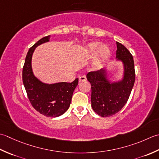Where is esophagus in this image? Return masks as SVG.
<instances>
[{"mask_svg":"<svg viewBox=\"0 0 159 159\" xmlns=\"http://www.w3.org/2000/svg\"><path fill=\"white\" fill-rule=\"evenodd\" d=\"M86 76L84 75H82V76H80L79 77V82H84V81H86Z\"/></svg>","mask_w":159,"mask_h":159,"instance_id":"34e87169","label":"esophagus"}]
</instances>
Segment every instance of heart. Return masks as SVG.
<instances>
[{"label":"heart","instance_id":"heart-1","mask_svg":"<svg viewBox=\"0 0 159 159\" xmlns=\"http://www.w3.org/2000/svg\"><path fill=\"white\" fill-rule=\"evenodd\" d=\"M111 54V51L108 46L102 45L99 42H93L89 44L83 49L82 55L85 58L94 57L93 67L94 69H98L101 68L103 63L108 60Z\"/></svg>","mask_w":159,"mask_h":159}]
</instances>
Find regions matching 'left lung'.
<instances>
[{"label":"left lung","instance_id":"obj_1","mask_svg":"<svg viewBox=\"0 0 159 159\" xmlns=\"http://www.w3.org/2000/svg\"><path fill=\"white\" fill-rule=\"evenodd\" d=\"M116 60L124 66L121 80L111 82L108 70L102 69L89 72L86 78L91 84V106L93 111L102 117L115 115L127 103L135 81L133 57L124 45L116 42Z\"/></svg>","mask_w":159,"mask_h":159}]
</instances>
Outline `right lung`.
Listing matches in <instances>:
<instances>
[{"label":"right lung","mask_w":159,"mask_h":159,"mask_svg":"<svg viewBox=\"0 0 159 159\" xmlns=\"http://www.w3.org/2000/svg\"><path fill=\"white\" fill-rule=\"evenodd\" d=\"M50 35L44 37L31 47L25 58L22 69V82L32 106L48 117H57L69 109L78 78L73 82L46 84L38 79L32 70V56L39 45L49 42Z\"/></svg>","instance_id":"add662e5"}]
</instances>
